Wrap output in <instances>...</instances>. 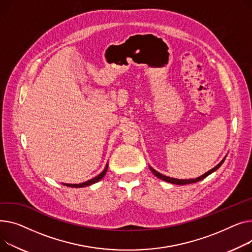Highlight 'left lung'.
Here are the masks:
<instances>
[{
    "label": "left lung",
    "mask_w": 252,
    "mask_h": 252,
    "mask_svg": "<svg viewBox=\"0 0 252 252\" xmlns=\"http://www.w3.org/2000/svg\"><path fill=\"white\" fill-rule=\"evenodd\" d=\"M224 160H225V158L221 160L219 165H217L215 168H213L212 170H210L209 172H206L205 174H203L202 176H200V177H198V178H195V179H189V180H181V179H175V178H170V177H167V176H165V175H161L160 173H158V172H157L156 170H154L152 167H150V169H151V171L158 177V178H159V179H161V180H164V181H167V182H169V183H172V184H178V185H186V184H190V183H195V182H198V181H200V180H202V179H204L205 177H208L210 174H212L213 172H215L217 169H219L220 167V165L223 164L224 162Z\"/></svg>",
    "instance_id": "left-lung-1"
}]
</instances>
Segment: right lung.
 Returning a JSON list of instances; mask_svg holds the SVG:
<instances>
[{"label": "right lung", "mask_w": 252, "mask_h": 252, "mask_svg": "<svg viewBox=\"0 0 252 252\" xmlns=\"http://www.w3.org/2000/svg\"><path fill=\"white\" fill-rule=\"evenodd\" d=\"M107 170H108V165L106 166L105 170H103L99 175H97L96 177H94V178L92 179V180H88V181H86V182H84V183H80V184H64V185L69 186V187H73V188H80V187H85V186H88V185H92V184H94V183L98 182L100 179H102L103 176H105L106 173H107Z\"/></svg>", "instance_id": "obj_1"}]
</instances>
